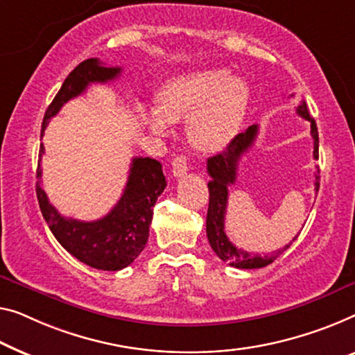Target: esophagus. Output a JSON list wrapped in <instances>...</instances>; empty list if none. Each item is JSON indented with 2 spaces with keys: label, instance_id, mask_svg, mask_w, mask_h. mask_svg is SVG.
<instances>
[{
  "label": "esophagus",
  "instance_id": "esophagus-1",
  "mask_svg": "<svg viewBox=\"0 0 355 355\" xmlns=\"http://www.w3.org/2000/svg\"><path fill=\"white\" fill-rule=\"evenodd\" d=\"M172 172L173 177H183L188 172V161L187 156H177L172 162Z\"/></svg>",
  "mask_w": 355,
  "mask_h": 355
}]
</instances>
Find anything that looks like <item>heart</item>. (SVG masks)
Segmentation results:
<instances>
[{
    "label": "heart",
    "instance_id": "obj_1",
    "mask_svg": "<svg viewBox=\"0 0 355 355\" xmlns=\"http://www.w3.org/2000/svg\"><path fill=\"white\" fill-rule=\"evenodd\" d=\"M159 108H144L156 134H167L171 123L188 119L193 146L202 151L223 148L237 134L250 100V87L225 68H204L172 78L159 91Z\"/></svg>",
    "mask_w": 355,
    "mask_h": 355
}]
</instances>
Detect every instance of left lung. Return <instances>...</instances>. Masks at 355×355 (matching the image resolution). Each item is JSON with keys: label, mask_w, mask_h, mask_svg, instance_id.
<instances>
[{"label": "left lung", "mask_w": 355, "mask_h": 355, "mask_svg": "<svg viewBox=\"0 0 355 355\" xmlns=\"http://www.w3.org/2000/svg\"><path fill=\"white\" fill-rule=\"evenodd\" d=\"M301 118L309 121L311 124V135L314 140V159H319V132H317V125L314 118H311L308 107L304 102H301L296 108ZM258 135V125L253 124L248 127L245 132L236 135L231 144L226 146V150L220 155L214 157H209L207 161V172L210 175L209 182V210H207V239L210 247L218 255L220 260L231 264V266L239 269H257L271 264L280 253L287 250L290 247L285 245L280 250L271 253V255H260V253L245 252L242 248H237L232 242L228 239L225 232V216H226V207H228V187L234 184L236 173H237V164H239L241 156L248 151V148L253 145ZM319 168L315 173V191H319ZM298 236L293 237V241Z\"/></svg>", "instance_id": "8db88e82"}]
</instances>
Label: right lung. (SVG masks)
Masks as SVG:
<instances>
[{
	"instance_id": "right-lung-1",
	"label": "right lung",
	"mask_w": 355,
	"mask_h": 355,
	"mask_svg": "<svg viewBox=\"0 0 355 355\" xmlns=\"http://www.w3.org/2000/svg\"><path fill=\"white\" fill-rule=\"evenodd\" d=\"M121 75L119 67H103L98 59H87L79 63L63 81L60 91L47 107L41 125V137L52 116L59 113L68 100L84 94L89 84L108 83ZM44 146L40 145V161L36 171V198L41 214L59 244L87 266L102 271H119L135 260L144 250L153 207L164 188L167 187L161 162L151 157H134L130 164L124 193L118 204L103 218L81 221L65 218L49 202L41 188V156Z\"/></svg>"
}]
</instances>
